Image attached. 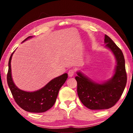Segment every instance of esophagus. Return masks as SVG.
Segmentation results:
<instances>
[{
  "mask_svg": "<svg viewBox=\"0 0 133 133\" xmlns=\"http://www.w3.org/2000/svg\"><path fill=\"white\" fill-rule=\"evenodd\" d=\"M74 74H75V70L73 69H70L68 71V75L69 77H72L74 75Z\"/></svg>",
  "mask_w": 133,
  "mask_h": 133,
  "instance_id": "obj_1",
  "label": "esophagus"
}]
</instances>
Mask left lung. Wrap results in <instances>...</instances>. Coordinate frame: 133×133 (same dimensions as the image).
Here are the masks:
<instances>
[{
  "instance_id": "8db88e82",
  "label": "left lung",
  "mask_w": 133,
  "mask_h": 133,
  "mask_svg": "<svg viewBox=\"0 0 133 133\" xmlns=\"http://www.w3.org/2000/svg\"><path fill=\"white\" fill-rule=\"evenodd\" d=\"M104 43L116 59L113 76L102 84L93 82L81 72H77L78 76L75 77L78 97L85 107L91 110L108 109L114 106L121 97L127 83L125 60L122 51L106 35Z\"/></svg>"
}]
</instances>
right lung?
Listing matches in <instances>:
<instances>
[{"label": "right lung", "instance_id": "1", "mask_svg": "<svg viewBox=\"0 0 133 133\" xmlns=\"http://www.w3.org/2000/svg\"><path fill=\"white\" fill-rule=\"evenodd\" d=\"M32 36H29L23 42ZM14 51L11 55L9 60V69L7 75V82L15 101L19 107L26 111L31 112H43L53 107L60 89L66 82L68 76L67 73L51 80L45 86L39 90L29 92L17 88L12 77L11 60Z\"/></svg>", "mask_w": 133, "mask_h": 133}]
</instances>
